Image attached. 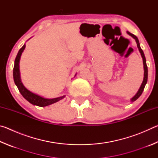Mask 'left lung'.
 <instances>
[{
  "mask_svg": "<svg viewBox=\"0 0 158 158\" xmlns=\"http://www.w3.org/2000/svg\"><path fill=\"white\" fill-rule=\"evenodd\" d=\"M128 35H130V36H132L134 39H135V41L137 42V47L139 49V52L141 53V57L143 58V69H144V77H143V82L142 84H141V86L139 88V89L138 92L137 93V94H136L134 97L131 99V101L132 102H135V100H137V99L140 97V95L142 94L143 93V90L144 89V87H145V85L147 83V80H148V68H147V65H146V58H145V56H144V53L143 50L141 49L140 47V44H139V40L137 37V36H135V35H133L132 33H130V32H127Z\"/></svg>",
  "mask_w": 158,
  "mask_h": 158,
  "instance_id": "1",
  "label": "left lung"
}]
</instances>
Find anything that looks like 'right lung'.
Masks as SVG:
<instances>
[{
    "label": "right lung",
    "mask_w": 158,
    "mask_h": 158,
    "mask_svg": "<svg viewBox=\"0 0 158 158\" xmlns=\"http://www.w3.org/2000/svg\"><path fill=\"white\" fill-rule=\"evenodd\" d=\"M26 47V44L21 48L19 51L17 55V57L15 60V65L14 69H13V77H14V81L16 85H17L19 90L21 93V94L24 98L26 100L28 101L29 102L31 103L33 105H37L39 106H46L48 105H52L56 102L60 100L61 99L65 98V95L62 97L53 98V99H47L42 98L37 94L31 92L23 85L22 82L21 81L20 77V72H19V60L21 56V53L23 52Z\"/></svg>",
    "instance_id": "right-lung-1"
}]
</instances>
